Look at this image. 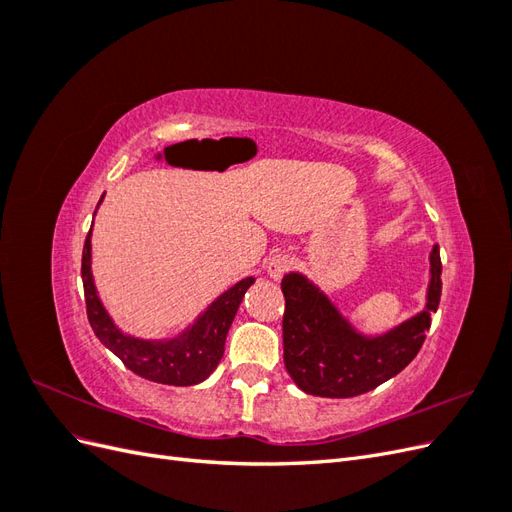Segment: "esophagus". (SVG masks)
Listing matches in <instances>:
<instances>
[{"label":"esophagus","instance_id":"obj_1","mask_svg":"<svg viewBox=\"0 0 512 512\" xmlns=\"http://www.w3.org/2000/svg\"><path fill=\"white\" fill-rule=\"evenodd\" d=\"M290 267H292V260L286 254H273L267 260V273H269L271 280H275V282L282 280V277L290 271Z\"/></svg>","mask_w":512,"mask_h":512}]
</instances>
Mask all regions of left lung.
Segmentation results:
<instances>
[{
  "mask_svg": "<svg viewBox=\"0 0 512 512\" xmlns=\"http://www.w3.org/2000/svg\"><path fill=\"white\" fill-rule=\"evenodd\" d=\"M440 247L431 252L425 312L382 337L350 329L333 303L299 273L282 280L284 365L301 391L316 397H356L397 376L425 342L442 294Z\"/></svg>",
  "mask_w": 512,
  "mask_h": 512,
  "instance_id": "8db88e82",
  "label": "left lung"
}]
</instances>
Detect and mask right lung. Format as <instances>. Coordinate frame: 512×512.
Returning <instances> with one entry per match:
<instances>
[{"instance_id": "right-lung-1", "label": "right lung", "mask_w": 512, "mask_h": 512, "mask_svg": "<svg viewBox=\"0 0 512 512\" xmlns=\"http://www.w3.org/2000/svg\"><path fill=\"white\" fill-rule=\"evenodd\" d=\"M81 275L87 318L100 342L115 352L134 374L170 386H192L209 378L211 371L222 361L226 335L243 294L254 284V277H245L226 290L218 301H213L192 329L175 339H168V342H149V339L123 335L102 307L94 277H91V230L83 245Z\"/></svg>"}]
</instances>
